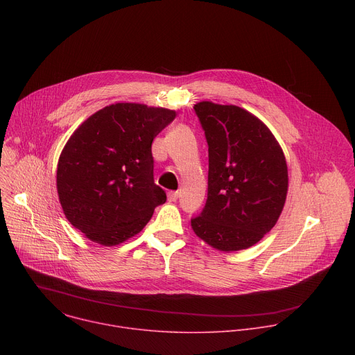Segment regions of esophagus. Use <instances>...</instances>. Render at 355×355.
<instances>
[{
  "label": "esophagus",
  "instance_id": "1",
  "mask_svg": "<svg viewBox=\"0 0 355 355\" xmlns=\"http://www.w3.org/2000/svg\"><path fill=\"white\" fill-rule=\"evenodd\" d=\"M178 196H180V192H178V191H170V192L167 193V198H168V200H170V202L177 200V199H178Z\"/></svg>",
  "mask_w": 355,
  "mask_h": 355
}]
</instances>
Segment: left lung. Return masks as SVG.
Masks as SVG:
<instances>
[{
    "instance_id": "left-lung-1",
    "label": "left lung",
    "mask_w": 355,
    "mask_h": 355,
    "mask_svg": "<svg viewBox=\"0 0 355 355\" xmlns=\"http://www.w3.org/2000/svg\"><path fill=\"white\" fill-rule=\"evenodd\" d=\"M209 153L208 199L191 219L195 234L220 251L259 243L277 223L288 192L284 151L271 130L236 105L195 107Z\"/></svg>"
}]
</instances>
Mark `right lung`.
Masks as SVG:
<instances>
[{
  "label": "right lung",
  "mask_w": 355,
  "mask_h": 355,
  "mask_svg": "<svg viewBox=\"0 0 355 355\" xmlns=\"http://www.w3.org/2000/svg\"><path fill=\"white\" fill-rule=\"evenodd\" d=\"M174 118L171 110L119 103L99 110L71 135L58 164V193L67 220L91 241L123 243L164 204L151 143Z\"/></svg>",
  "instance_id": "add662e5"
}]
</instances>
